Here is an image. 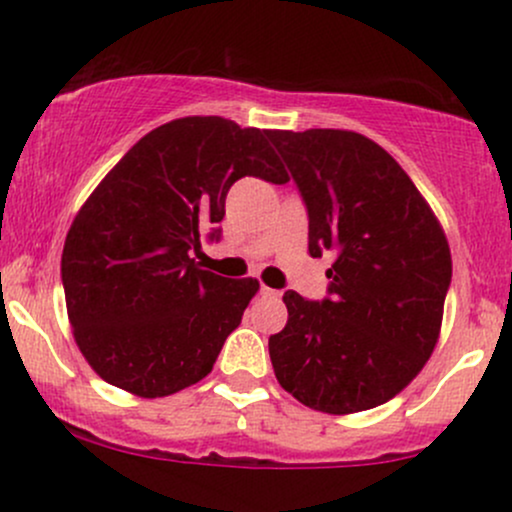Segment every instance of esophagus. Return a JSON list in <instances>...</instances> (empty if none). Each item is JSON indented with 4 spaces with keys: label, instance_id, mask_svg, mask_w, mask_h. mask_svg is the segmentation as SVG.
Returning <instances> with one entry per match:
<instances>
[{
    "label": "esophagus",
    "instance_id": "34e87169",
    "mask_svg": "<svg viewBox=\"0 0 512 512\" xmlns=\"http://www.w3.org/2000/svg\"><path fill=\"white\" fill-rule=\"evenodd\" d=\"M260 293H262V296L264 298H279L281 296V293L279 291H274V289H269V286H260Z\"/></svg>",
    "mask_w": 512,
    "mask_h": 512
}]
</instances>
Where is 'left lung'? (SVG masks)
<instances>
[{
  "mask_svg": "<svg viewBox=\"0 0 512 512\" xmlns=\"http://www.w3.org/2000/svg\"><path fill=\"white\" fill-rule=\"evenodd\" d=\"M308 209V252H332L330 296L284 293L269 337L279 385L325 414H356L407 387L438 344L452 260L443 226L383 146L349 129L267 134Z\"/></svg>",
  "mask_w": 512,
  "mask_h": 512,
  "instance_id": "1",
  "label": "left lung"
}]
</instances>
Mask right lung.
<instances>
[{
	"label": "right lung",
	"mask_w": 512,
	"mask_h": 512,
	"mask_svg": "<svg viewBox=\"0 0 512 512\" xmlns=\"http://www.w3.org/2000/svg\"><path fill=\"white\" fill-rule=\"evenodd\" d=\"M267 134L214 115L166 122L74 216L62 250L67 315L105 383L156 399L211 373L260 281L207 272L190 255L204 231L219 238L233 182H289Z\"/></svg>",
	"instance_id": "1"
}]
</instances>
